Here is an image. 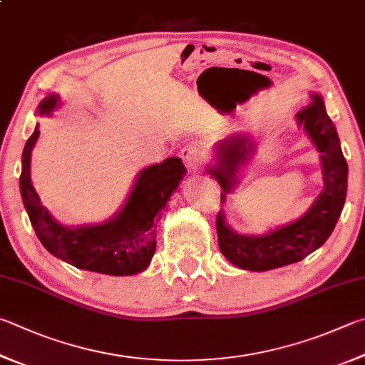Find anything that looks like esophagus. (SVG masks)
<instances>
[{
  "label": "esophagus",
  "instance_id": "1",
  "mask_svg": "<svg viewBox=\"0 0 365 365\" xmlns=\"http://www.w3.org/2000/svg\"><path fill=\"white\" fill-rule=\"evenodd\" d=\"M180 156L183 160V164L188 168V170H193V172L200 169L202 161H204L200 147L195 143H190V145H187V147H183L180 151Z\"/></svg>",
  "mask_w": 365,
  "mask_h": 365
}]
</instances>
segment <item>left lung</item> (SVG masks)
<instances>
[{"label":"left lung","mask_w":365,"mask_h":365,"mask_svg":"<svg viewBox=\"0 0 365 365\" xmlns=\"http://www.w3.org/2000/svg\"><path fill=\"white\" fill-rule=\"evenodd\" d=\"M297 121L307 130L311 142L321 153L324 190L307 214L297 222L281 227L264 236H242L235 233L222 212L217 214L218 247L222 254L241 269L267 271L297 263L319 249L332 233L341 214L348 185V164L340 147L332 119L322 98L314 94L309 107L297 113ZM254 145L249 137L237 134L218 143L215 165L207 169L220 185L222 202L233 190L236 170L252 156Z\"/></svg>","instance_id":"left-lung-1"}]
</instances>
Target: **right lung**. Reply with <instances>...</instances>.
<instances>
[{"instance_id": "1", "label": "right lung", "mask_w": 365, "mask_h": 365, "mask_svg": "<svg viewBox=\"0 0 365 365\" xmlns=\"http://www.w3.org/2000/svg\"><path fill=\"white\" fill-rule=\"evenodd\" d=\"M58 97L48 96L38 115H51ZM39 135L38 125L22 153L21 195L38 240L52 255L79 269L111 276L137 274L150 264L156 250V225L161 210L187 169L178 158L143 169L124 207L111 220L96 227L67 228L57 223L39 202L30 178V156Z\"/></svg>"}]
</instances>
